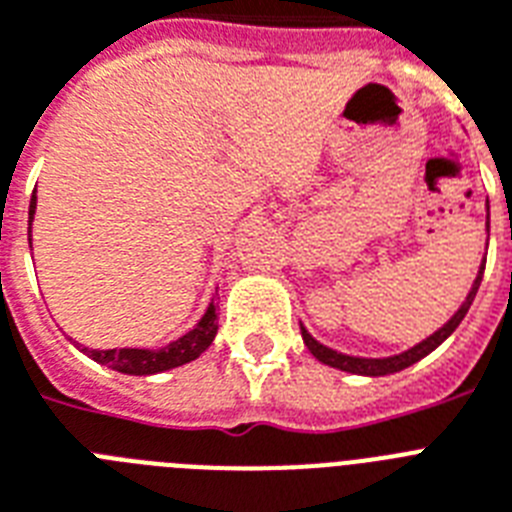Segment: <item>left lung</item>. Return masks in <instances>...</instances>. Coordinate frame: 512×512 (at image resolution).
Here are the masks:
<instances>
[{
  "mask_svg": "<svg viewBox=\"0 0 512 512\" xmlns=\"http://www.w3.org/2000/svg\"><path fill=\"white\" fill-rule=\"evenodd\" d=\"M489 227V225H487ZM481 274H484V264H481L479 269V277L474 280V287H471V293H468V298L463 301V306L455 311V316L450 319V322L445 324L442 329H437L432 337H426L424 342H418V345H413L411 350H405V353H400V356H390V358H356V356H345V353H337V350L327 348V345H322V342H316L314 337L308 335L306 327H301V335H303V342H306V348L314 353V358H319L322 363H327V366H332V369H340V371H350V374H363V377H384V374H395V371H403L408 369L411 363L421 361L424 356H429L437 345H442V342L447 340V337L453 335L455 327H458L460 322H463V316L468 314V308H471V303H474L476 298V290H479L481 285Z\"/></svg>",
  "mask_w": 512,
  "mask_h": 512,
  "instance_id": "8db88e82",
  "label": "left lung"
}]
</instances>
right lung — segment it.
Masks as SVG:
<instances>
[{
  "label": "right lung",
  "mask_w": 512,
  "mask_h": 512,
  "mask_svg": "<svg viewBox=\"0 0 512 512\" xmlns=\"http://www.w3.org/2000/svg\"><path fill=\"white\" fill-rule=\"evenodd\" d=\"M33 214H36V196L31 198V209H28V219L33 222ZM217 308L211 303L206 308V314L201 316V322L190 329L188 335H183L180 340L170 342L167 348L151 350V348H120V350H88L83 348V353L94 358L96 363H104L109 369L122 371V374H133V377H146V374H159V371L175 369V366H183L188 361H196L217 335Z\"/></svg>",
  "instance_id": "add662e5"
}]
</instances>
